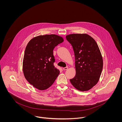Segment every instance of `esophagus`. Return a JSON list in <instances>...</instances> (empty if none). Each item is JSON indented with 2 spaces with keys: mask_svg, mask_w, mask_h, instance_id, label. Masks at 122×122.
<instances>
[{
  "mask_svg": "<svg viewBox=\"0 0 122 122\" xmlns=\"http://www.w3.org/2000/svg\"><path fill=\"white\" fill-rule=\"evenodd\" d=\"M68 69V67H65V68H63V70H64V71H66V70H67Z\"/></svg>",
  "mask_w": 122,
  "mask_h": 122,
  "instance_id": "obj_1",
  "label": "esophagus"
}]
</instances>
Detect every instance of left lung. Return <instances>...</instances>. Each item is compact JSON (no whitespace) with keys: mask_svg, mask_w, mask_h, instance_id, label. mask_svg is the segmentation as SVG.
I'll return each mask as SVG.
<instances>
[{"mask_svg":"<svg viewBox=\"0 0 122 122\" xmlns=\"http://www.w3.org/2000/svg\"><path fill=\"white\" fill-rule=\"evenodd\" d=\"M73 47L76 74L70 79L80 91H87L97 83L102 73L103 60L97 43L87 34H71L66 36Z\"/></svg>","mask_w":122,"mask_h":122,"instance_id":"1","label":"left lung"}]
</instances>
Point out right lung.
Wrapping results in <instances>:
<instances>
[{"mask_svg":"<svg viewBox=\"0 0 122 122\" xmlns=\"http://www.w3.org/2000/svg\"><path fill=\"white\" fill-rule=\"evenodd\" d=\"M64 41L55 34L40 35L32 38L25 51L23 71L30 84L39 90H45L53 84L59 74L54 66L53 51Z\"/></svg>","mask_w":122,"mask_h":122,"instance_id":"obj_1","label":"right lung"}]
</instances>
